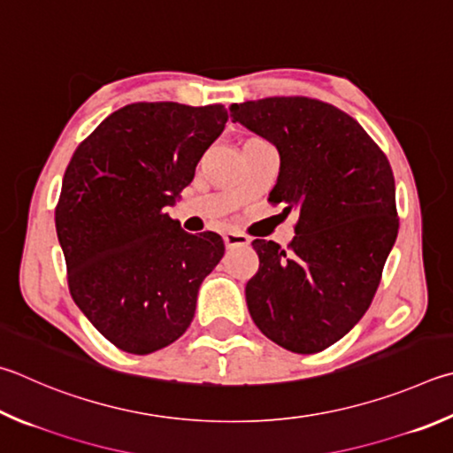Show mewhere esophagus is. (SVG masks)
Segmentation results:
<instances>
[{"label": "esophagus", "instance_id": "34e87169", "mask_svg": "<svg viewBox=\"0 0 453 453\" xmlns=\"http://www.w3.org/2000/svg\"><path fill=\"white\" fill-rule=\"evenodd\" d=\"M250 237L245 234H240V232H226L224 234V243L226 248H245V245H250Z\"/></svg>", "mask_w": 453, "mask_h": 453}]
</instances>
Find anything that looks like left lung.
<instances>
[{"instance_id": "left-lung-1", "label": "left lung", "mask_w": 453, "mask_h": 453, "mask_svg": "<svg viewBox=\"0 0 453 453\" xmlns=\"http://www.w3.org/2000/svg\"><path fill=\"white\" fill-rule=\"evenodd\" d=\"M229 112L277 148L269 200L299 211L289 251L251 243L259 271L245 287L250 315L279 347L320 352L363 319L380 283L398 235L392 168L355 119L315 98L271 96Z\"/></svg>"}]
</instances>
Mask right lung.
I'll use <instances>...</instances> for the list:
<instances>
[{"instance_id": "right-lung-1", "label": "right lung", "mask_w": 453, "mask_h": 453, "mask_svg": "<svg viewBox=\"0 0 453 453\" xmlns=\"http://www.w3.org/2000/svg\"><path fill=\"white\" fill-rule=\"evenodd\" d=\"M226 122L221 104H127L79 144L65 172L55 227L71 297L130 355L186 333L202 281L224 257L218 234H188L166 208Z\"/></svg>"}]
</instances>
